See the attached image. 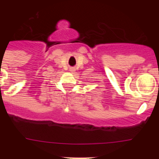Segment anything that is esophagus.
<instances>
[{"label":"esophagus","instance_id":"esophagus-1","mask_svg":"<svg viewBox=\"0 0 159 159\" xmlns=\"http://www.w3.org/2000/svg\"><path fill=\"white\" fill-rule=\"evenodd\" d=\"M70 71H71V72L75 71V69H73V68H72V69H70Z\"/></svg>","mask_w":159,"mask_h":159}]
</instances>
